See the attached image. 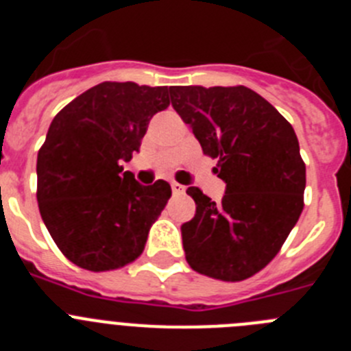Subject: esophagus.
<instances>
[{
    "label": "esophagus",
    "mask_w": 351,
    "mask_h": 351,
    "mask_svg": "<svg viewBox=\"0 0 351 351\" xmlns=\"http://www.w3.org/2000/svg\"><path fill=\"white\" fill-rule=\"evenodd\" d=\"M172 191H173V195H182L184 193V186L182 184H179V182H172Z\"/></svg>",
    "instance_id": "esophagus-1"
}]
</instances>
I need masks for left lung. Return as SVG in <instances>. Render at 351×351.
I'll return each instance as SVG.
<instances>
[{
	"label": "left lung",
	"instance_id": "1",
	"mask_svg": "<svg viewBox=\"0 0 351 351\" xmlns=\"http://www.w3.org/2000/svg\"><path fill=\"white\" fill-rule=\"evenodd\" d=\"M169 93L226 184L221 202L195 186L186 190L197 204L181 226L186 260L214 280L251 278L278 255L302 213L306 165L295 132L244 86H170Z\"/></svg>",
	"mask_w": 351,
	"mask_h": 351
}]
</instances>
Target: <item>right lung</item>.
Returning a JSON list of instances; mask_svg holds the SVG:
<instances>
[{"mask_svg": "<svg viewBox=\"0 0 351 351\" xmlns=\"http://www.w3.org/2000/svg\"><path fill=\"white\" fill-rule=\"evenodd\" d=\"M169 105L167 86L101 82L52 119L36 160V198L51 237L79 267L112 271L144 251L172 190L161 179L142 186L119 163Z\"/></svg>", "mask_w": 351, "mask_h": 351, "instance_id": "1", "label": "right lung"}]
</instances>
